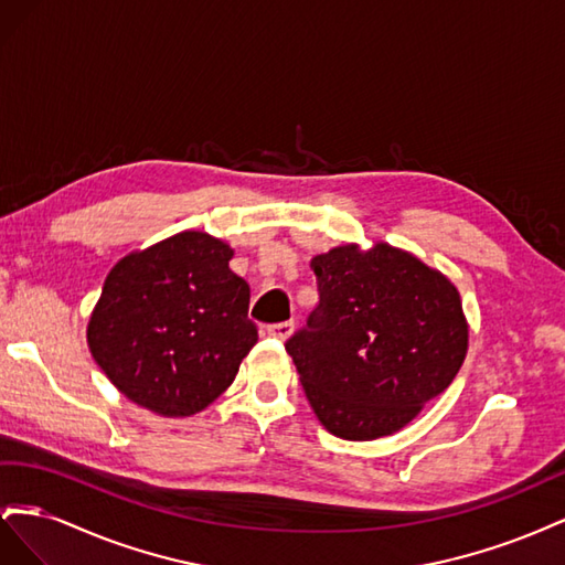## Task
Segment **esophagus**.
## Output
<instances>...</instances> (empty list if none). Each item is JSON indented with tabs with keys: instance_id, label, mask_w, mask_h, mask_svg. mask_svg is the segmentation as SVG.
Returning <instances> with one entry per match:
<instances>
[{
	"instance_id": "34e87169",
	"label": "esophagus",
	"mask_w": 565,
	"mask_h": 565,
	"mask_svg": "<svg viewBox=\"0 0 565 565\" xmlns=\"http://www.w3.org/2000/svg\"><path fill=\"white\" fill-rule=\"evenodd\" d=\"M295 332V322L292 320H285V322H276V324H268V334L278 337V339H287L289 334Z\"/></svg>"
}]
</instances>
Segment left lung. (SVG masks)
Listing matches in <instances>:
<instances>
[{"mask_svg": "<svg viewBox=\"0 0 565 565\" xmlns=\"http://www.w3.org/2000/svg\"><path fill=\"white\" fill-rule=\"evenodd\" d=\"M311 268L320 303L285 349L316 417L344 440L401 431L465 363L469 324L457 287L386 243L334 247Z\"/></svg>", "mask_w": 565, "mask_h": 565, "instance_id": "left-lung-1", "label": "left lung"}]
</instances>
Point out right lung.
Wrapping results in <instances>:
<instances>
[{
	"mask_svg": "<svg viewBox=\"0 0 565 565\" xmlns=\"http://www.w3.org/2000/svg\"><path fill=\"white\" fill-rule=\"evenodd\" d=\"M233 249L183 231L119 259L87 324V344L119 393L162 417H191L224 393L256 344L249 285Z\"/></svg>",
	"mask_w": 565,
	"mask_h": 565,
	"instance_id": "add662e5",
	"label": "right lung"
}]
</instances>
